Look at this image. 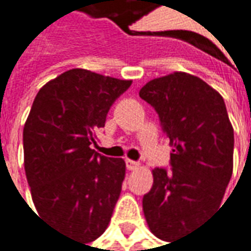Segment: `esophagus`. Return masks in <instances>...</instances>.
Listing matches in <instances>:
<instances>
[{
    "label": "esophagus",
    "mask_w": 251,
    "mask_h": 251,
    "mask_svg": "<svg viewBox=\"0 0 251 251\" xmlns=\"http://www.w3.org/2000/svg\"><path fill=\"white\" fill-rule=\"evenodd\" d=\"M139 167V162L137 161L133 160H126V168L129 169V171H133Z\"/></svg>",
    "instance_id": "obj_1"
}]
</instances>
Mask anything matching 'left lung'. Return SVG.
Wrapping results in <instances>:
<instances>
[{"instance_id": "left-lung-1", "label": "left lung", "mask_w": 251, "mask_h": 251, "mask_svg": "<svg viewBox=\"0 0 251 251\" xmlns=\"http://www.w3.org/2000/svg\"><path fill=\"white\" fill-rule=\"evenodd\" d=\"M169 137V167L152 171L143 211L157 238H185L220 207L233 168V127L220 93L197 76L175 72L139 93Z\"/></svg>"}]
</instances>
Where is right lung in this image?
Masks as SVG:
<instances>
[{"mask_svg":"<svg viewBox=\"0 0 251 251\" xmlns=\"http://www.w3.org/2000/svg\"><path fill=\"white\" fill-rule=\"evenodd\" d=\"M132 80L71 69L44 84L23 129L25 171L40 215L82 243L108 226L125 161L91 149L112 104Z\"/></svg>","mask_w":251,"mask_h":251,"instance_id":"right-lung-1","label":"right lung"}]
</instances>
